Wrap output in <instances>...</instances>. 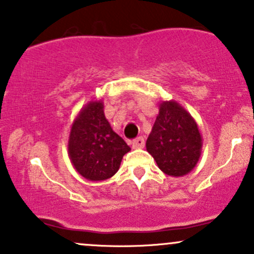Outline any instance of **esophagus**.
<instances>
[{"label": "esophagus", "instance_id": "34e87169", "mask_svg": "<svg viewBox=\"0 0 254 254\" xmlns=\"http://www.w3.org/2000/svg\"><path fill=\"white\" fill-rule=\"evenodd\" d=\"M132 145V148H142L143 146H145V140H143V137H137L135 138L134 141L131 142Z\"/></svg>", "mask_w": 254, "mask_h": 254}]
</instances>
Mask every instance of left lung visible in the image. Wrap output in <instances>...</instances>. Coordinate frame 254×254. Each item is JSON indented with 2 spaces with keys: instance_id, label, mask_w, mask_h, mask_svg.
I'll use <instances>...</instances> for the list:
<instances>
[{
  "instance_id": "obj_1",
  "label": "left lung",
  "mask_w": 254,
  "mask_h": 254,
  "mask_svg": "<svg viewBox=\"0 0 254 254\" xmlns=\"http://www.w3.org/2000/svg\"><path fill=\"white\" fill-rule=\"evenodd\" d=\"M146 148L163 173L189 174L201 157L202 137L191 114L175 101H163Z\"/></svg>"
}]
</instances>
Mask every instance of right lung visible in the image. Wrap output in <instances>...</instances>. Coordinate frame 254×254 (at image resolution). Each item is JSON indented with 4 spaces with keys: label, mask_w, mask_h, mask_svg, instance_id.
Masks as SVG:
<instances>
[{
    "label": "right lung",
    "mask_w": 254,
    "mask_h": 254,
    "mask_svg": "<svg viewBox=\"0 0 254 254\" xmlns=\"http://www.w3.org/2000/svg\"><path fill=\"white\" fill-rule=\"evenodd\" d=\"M130 147L106 119L102 101H91L80 111L70 129L68 153L80 175L90 181L112 178Z\"/></svg>",
    "instance_id": "right-lung-1"
}]
</instances>
